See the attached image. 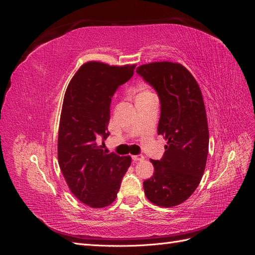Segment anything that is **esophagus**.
Wrapping results in <instances>:
<instances>
[{
    "label": "esophagus",
    "instance_id": "1",
    "mask_svg": "<svg viewBox=\"0 0 255 255\" xmlns=\"http://www.w3.org/2000/svg\"><path fill=\"white\" fill-rule=\"evenodd\" d=\"M132 159L134 161H139V160H143L144 159V156L141 155V154H139V155H133L132 156Z\"/></svg>",
    "mask_w": 255,
    "mask_h": 255
}]
</instances>
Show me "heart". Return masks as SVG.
Masks as SVG:
<instances>
[{"instance_id":"heart-1","label":"heart","mask_w":255,"mask_h":255,"mask_svg":"<svg viewBox=\"0 0 255 255\" xmlns=\"http://www.w3.org/2000/svg\"><path fill=\"white\" fill-rule=\"evenodd\" d=\"M149 95H152L150 91H148V90H142L141 92H139V94H138L137 97H144V96H149Z\"/></svg>"}]
</instances>
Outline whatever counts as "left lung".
<instances>
[{"mask_svg": "<svg viewBox=\"0 0 255 255\" xmlns=\"http://www.w3.org/2000/svg\"><path fill=\"white\" fill-rule=\"evenodd\" d=\"M136 72L159 99L157 134L168 140L154 173L143 182L144 195L158 206L187 200L202 179L208 153V127L201 90L186 68L170 61L137 67Z\"/></svg>", "mask_w": 255, "mask_h": 255, "instance_id": "1", "label": "left lung"}]
</instances>
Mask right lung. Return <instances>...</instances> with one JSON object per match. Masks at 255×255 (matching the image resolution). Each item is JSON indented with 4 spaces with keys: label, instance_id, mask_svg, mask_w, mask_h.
<instances>
[{
    "label": "right lung",
    "instance_id": "1",
    "mask_svg": "<svg viewBox=\"0 0 255 255\" xmlns=\"http://www.w3.org/2000/svg\"><path fill=\"white\" fill-rule=\"evenodd\" d=\"M135 65L84 64L69 83L58 129V164L72 194L94 208L112 204L130 156L104 151L97 139L110 136L107 125L116 90L133 76Z\"/></svg>",
    "mask_w": 255,
    "mask_h": 255
}]
</instances>
